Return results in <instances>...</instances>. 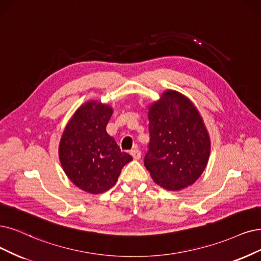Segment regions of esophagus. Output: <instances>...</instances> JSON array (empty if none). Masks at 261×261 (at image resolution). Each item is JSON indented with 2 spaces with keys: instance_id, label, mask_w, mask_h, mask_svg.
<instances>
[{
  "instance_id": "34e87169",
  "label": "esophagus",
  "mask_w": 261,
  "mask_h": 261,
  "mask_svg": "<svg viewBox=\"0 0 261 261\" xmlns=\"http://www.w3.org/2000/svg\"><path fill=\"white\" fill-rule=\"evenodd\" d=\"M130 155L133 157V159L134 160H139L140 158H141V151L138 149V148H134V149H132L131 151H130Z\"/></svg>"
}]
</instances>
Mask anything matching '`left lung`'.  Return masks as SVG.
Segmentation results:
<instances>
[{"label": "left lung", "mask_w": 261, "mask_h": 261, "mask_svg": "<svg viewBox=\"0 0 261 261\" xmlns=\"http://www.w3.org/2000/svg\"><path fill=\"white\" fill-rule=\"evenodd\" d=\"M150 141L144 165L167 190L184 189L203 173L211 141L200 113L177 91L167 90L148 109Z\"/></svg>", "instance_id": "1"}]
</instances>
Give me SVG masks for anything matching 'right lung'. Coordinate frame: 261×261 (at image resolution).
<instances>
[{
	"label": "right lung",
	"mask_w": 261,
	"mask_h": 261,
	"mask_svg": "<svg viewBox=\"0 0 261 261\" xmlns=\"http://www.w3.org/2000/svg\"><path fill=\"white\" fill-rule=\"evenodd\" d=\"M113 109L89 101L67 122L59 144V159L75 186L92 195L111 189L121 169L132 160L106 132Z\"/></svg>",
	"instance_id": "add662e5"
}]
</instances>
